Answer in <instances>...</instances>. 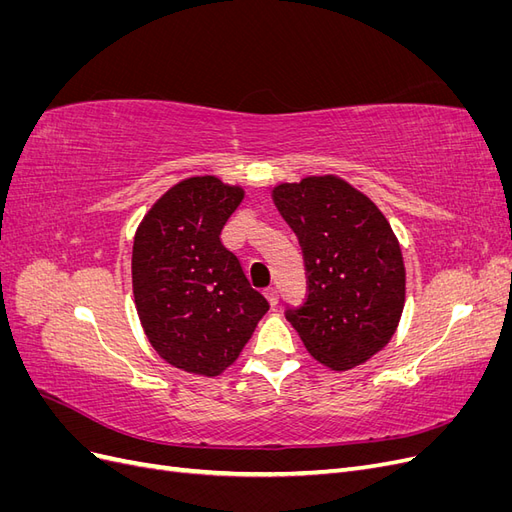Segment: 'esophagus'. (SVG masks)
Segmentation results:
<instances>
[{
  "label": "esophagus",
  "instance_id": "34e87169",
  "mask_svg": "<svg viewBox=\"0 0 512 512\" xmlns=\"http://www.w3.org/2000/svg\"><path fill=\"white\" fill-rule=\"evenodd\" d=\"M265 297H267V301L271 303V307H275L277 303H280V292H277V288H273V286H269V288L265 290Z\"/></svg>",
  "mask_w": 512,
  "mask_h": 512
}]
</instances>
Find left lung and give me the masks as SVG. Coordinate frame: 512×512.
I'll list each match as a JSON object with an SVG mask.
<instances>
[{
  "mask_svg": "<svg viewBox=\"0 0 512 512\" xmlns=\"http://www.w3.org/2000/svg\"><path fill=\"white\" fill-rule=\"evenodd\" d=\"M297 232L307 299L286 309L307 352L344 371L371 359L393 337L404 309L399 243L378 207L337 177H307L273 190Z\"/></svg>",
  "mask_w": 512,
  "mask_h": 512,
  "instance_id": "left-lung-1",
  "label": "left lung"
}]
</instances>
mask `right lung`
I'll use <instances>...</instances> for the list:
<instances>
[{"instance_id":"add662e5","label":"right lung","mask_w":512,"mask_h":512,"mask_svg":"<svg viewBox=\"0 0 512 512\" xmlns=\"http://www.w3.org/2000/svg\"><path fill=\"white\" fill-rule=\"evenodd\" d=\"M241 200V188L192 177L170 188L136 230L138 318L162 359L190 374H222L269 312L220 237Z\"/></svg>"}]
</instances>
